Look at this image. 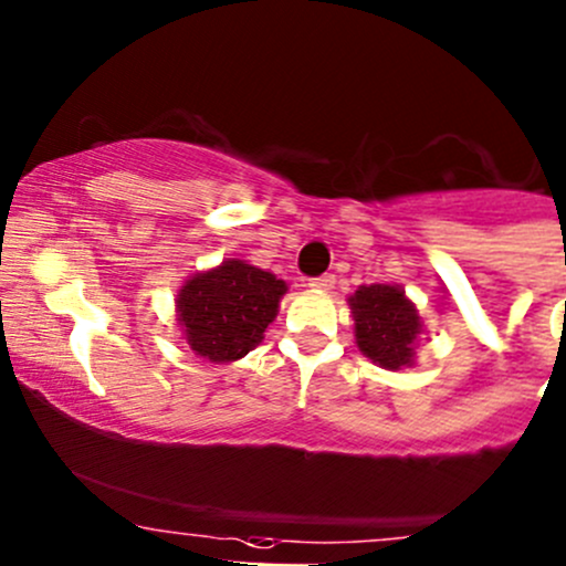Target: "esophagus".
Returning a JSON list of instances; mask_svg holds the SVG:
<instances>
[{
	"label": "esophagus",
	"mask_w": 566,
	"mask_h": 566,
	"mask_svg": "<svg viewBox=\"0 0 566 566\" xmlns=\"http://www.w3.org/2000/svg\"><path fill=\"white\" fill-rule=\"evenodd\" d=\"M308 287L314 290V293H331V290L335 287V276L333 273H325V276H316L308 282Z\"/></svg>",
	"instance_id": "1"
}]
</instances>
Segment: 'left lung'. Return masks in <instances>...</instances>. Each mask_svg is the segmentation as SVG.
Returning <instances> with one entry per match:
<instances>
[{"mask_svg":"<svg viewBox=\"0 0 566 566\" xmlns=\"http://www.w3.org/2000/svg\"><path fill=\"white\" fill-rule=\"evenodd\" d=\"M354 344L384 370L416 365V346L424 333L419 308L397 284H359L349 295Z\"/></svg>","mask_w":566,"mask_h":566,"instance_id":"left-lung-1","label":"left lung"}]
</instances>
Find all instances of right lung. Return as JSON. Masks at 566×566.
<instances>
[{
    "label": "right lung",
    "instance_id": "1",
    "mask_svg": "<svg viewBox=\"0 0 566 566\" xmlns=\"http://www.w3.org/2000/svg\"><path fill=\"white\" fill-rule=\"evenodd\" d=\"M287 282L239 258L196 271L177 290V327L190 352L214 365L247 357L279 314Z\"/></svg>",
    "mask_w": 566,
    "mask_h": 566
}]
</instances>
